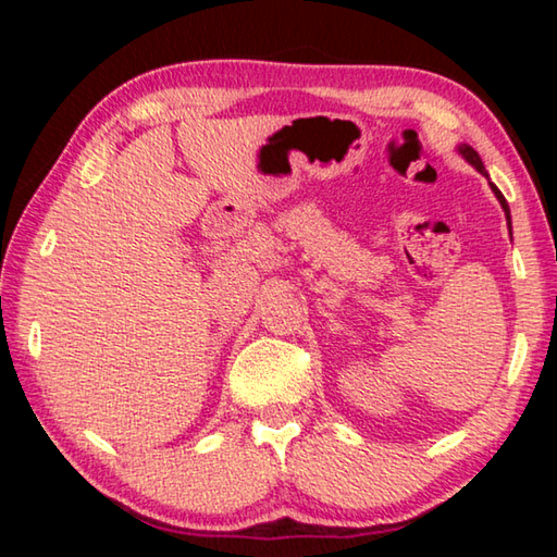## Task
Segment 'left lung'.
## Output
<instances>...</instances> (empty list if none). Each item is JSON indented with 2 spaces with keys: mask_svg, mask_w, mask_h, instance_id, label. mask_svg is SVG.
<instances>
[{
  "mask_svg": "<svg viewBox=\"0 0 557 557\" xmlns=\"http://www.w3.org/2000/svg\"><path fill=\"white\" fill-rule=\"evenodd\" d=\"M457 152L461 154V159H467V162H469L471 166H474L479 174H482V176H486V178H488V172H486V169H484L482 157L476 154V149H474V147H469V145H459V147H457ZM488 186H492L494 196H496V199H498V203H502V209H504V213H506V221H508V233H511V211H508V203H506V199H504V194L498 191L496 184L488 182Z\"/></svg>",
  "mask_w": 557,
  "mask_h": 557,
  "instance_id": "8db88e82",
  "label": "left lung"
}]
</instances>
